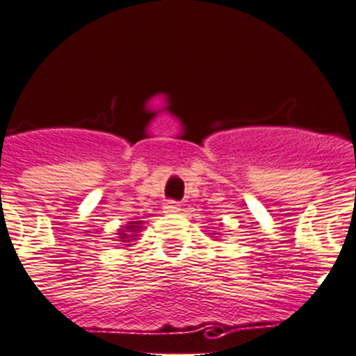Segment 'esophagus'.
Returning <instances> with one entry per match:
<instances>
[{"label": "esophagus", "instance_id": "34e87169", "mask_svg": "<svg viewBox=\"0 0 356 356\" xmlns=\"http://www.w3.org/2000/svg\"><path fill=\"white\" fill-rule=\"evenodd\" d=\"M164 210L165 211H178L180 210V203H178V201H168L164 207Z\"/></svg>", "mask_w": 356, "mask_h": 356}]
</instances>
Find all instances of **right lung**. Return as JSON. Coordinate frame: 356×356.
I'll return each instance as SVG.
<instances>
[{"label":"right lung","instance_id":"1","mask_svg":"<svg viewBox=\"0 0 356 356\" xmlns=\"http://www.w3.org/2000/svg\"><path fill=\"white\" fill-rule=\"evenodd\" d=\"M138 227H139L138 222H130V226L127 227V229H136V231H139ZM125 234H127V233H122V238H125Z\"/></svg>","mask_w":356,"mask_h":356}]
</instances>
